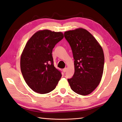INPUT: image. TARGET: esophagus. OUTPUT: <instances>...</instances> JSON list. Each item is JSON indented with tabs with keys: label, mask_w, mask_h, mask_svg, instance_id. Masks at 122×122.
<instances>
[{
	"label": "esophagus",
	"mask_w": 122,
	"mask_h": 122,
	"mask_svg": "<svg viewBox=\"0 0 122 122\" xmlns=\"http://www.w3.org/2000/svg\"><path fill=\"white\" fill-rule=\"evenodd\" d=\"M66 70H67V68H66H66H64V69H63V72L64 73H65V72H66Z\"/></svg>",
	"instance_id": "obj_1"
}]
</instances>
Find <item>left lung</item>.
<instances>
[{
	"label": "left lung",
	"instance_id": "1",
	"mask_svg": "<svg viewBox=\"0 0 122 122\" xmlns=\"http://www.w3.org/2000/svg\"><path fill=\"white\" fill-rule=\"evenodd\" d=\"M74 59V74L67 81L73 92L85 96L94 90L102 76L104 56L102 48L88 31L81 29L65 32Z\"/></svg>",
	"mask_w": 122,
	"mask_h": 122
}]
</instances>
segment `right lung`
<instances>
[{"mask_svg":"<svg viewBox=\"0 0 122 122\" xmlns=\"http://www.w3.org/2000/svg\"><path fill=\"white\" fill-rule=\"evenodd\" d=\"M61 32L39 30L27 41L21 56V70L27 85L44 94L55 89L62 76L54 66L52 50L63 38Z\"/></svg>","mask_w":122,"mask_h":122,"instance_id":"right-lung-1","label":"right lung"}]
</instances>
